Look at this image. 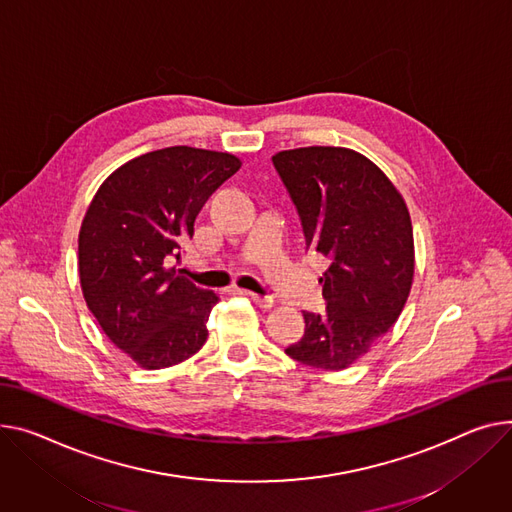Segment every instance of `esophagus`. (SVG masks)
Wrapping results in <instances>:
<instances>
[{
    "instance_id": "34e87169",
    "label": "esophagus",
    "mask_w": 512,
    "mask_h": 512,
    "mask_svg": "<svg viewBox=\"0 0 512 512\" xmlns=\"http://www.w3.org/2000/svg\"><path fill=\"white\" fill-rule=\"evenodd\" d=\"M245 294L259 306V309H271V306H274V298H271V296L257 294V292H245Z\"/></svg>"
}]
</instances>
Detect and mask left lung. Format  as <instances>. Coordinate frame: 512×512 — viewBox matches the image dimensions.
Wrapping results in <instances>:
<instances>
[{"instance_id":"1","label":"left lung","mask_w":512,"mask_h":512,"mask_svg":"<svg viewBox=\"0 0 512 512\" xmlns=\"http://www.w3.org/2000/svg\"><path fill=\"white\" fill-rule=\"evenodd\" d=\"M278 175L300 216L306 249L329 259L323 313H304V335L286 354L342 370L399 319L414 280L410 212L383 170L348 148L278 152Z\"/></svg>"}]
</instances>
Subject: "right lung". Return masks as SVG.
I'll return each instance as SVG.
<instances>
[{
	"label": "right lung",
	"instance_id": "add662e5",
	"mask_svg": "<svg viewBox=\"0 0 512 512\" xmlns=\"http://www.w3.org/2000/svg\"><path fill=\"white\" fill-rule=\"evenodd\" d=\"M241 168L226 152L173 146L125 162L96 191L78 238L88 309L148 370L179 364L208 339L218 302L173 267L208 197Z\"/></svg>",
	"mask_w": 512,
	"mask_h": 512
}]
</instances>
